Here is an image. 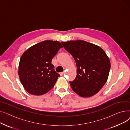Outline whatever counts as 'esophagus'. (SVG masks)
Listing matches in <instances>:
<instances>
[{"label": "esophagus", "mask_w": 130, "mask_h": 130, "mask_svg": "<svg viewBox=\"0 0 130 130\" xmlns=\"http://www.w3.org/2000/svg\"><path fill=\"white\" fill-rule=\"evenodd\" d=\"M63 74H64V72H60V73H59V74H60V76H62L63 75Z\"/></svg>", "instance_id": "1"}]
</instances>
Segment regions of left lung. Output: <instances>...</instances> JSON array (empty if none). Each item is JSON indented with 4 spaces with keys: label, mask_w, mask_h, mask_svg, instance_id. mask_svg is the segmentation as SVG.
I'll return each mask as SVG.
<instances>
[{
    "label": "left lung",
    "mask_w": 130,
    "mask_h": 130,
    "mask_svg": "<svg viewBox=\"0 0 130 130\" xmlns=\"http://www.w3.org/2000/svg\"><path fill=\"white\" fill-rule=\"evenodd\" d=\"M61 43L73 56L77 67L75 79L70 82L73 91L83 98L98 93L106 82L111 67L110 60L104 51L82 40Z\"/></svg>",
    "instance_id": "1"
}]
</instances>
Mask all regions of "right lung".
Returning <instances> with one entry per match:
<instances>
[{
  "mask_svg": "<svg viewBox=\"0 0 130 130\" xmlns=\"http://www.w3.org/2000/svg\"><path fill=\"white\" fill-rule=\"evenodd\" d=\"M63 46L57 41L46 40L33 45L20 58L18 75L24 88L34 95L50 91L59 75L51 63L53 58Z\"/></svg>",
  "mask_w": 130,
  "mask_h": 130,
  "instance_id": "obj_1",
  "label": "right lung"
}]
</instances>
